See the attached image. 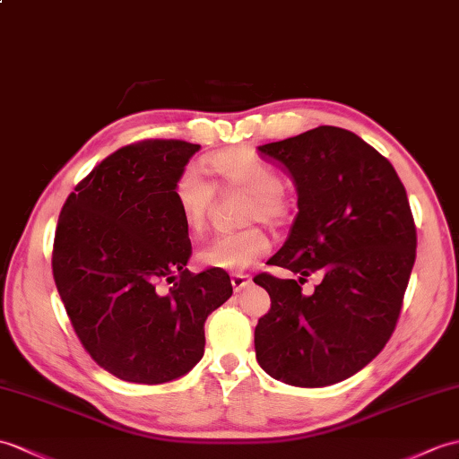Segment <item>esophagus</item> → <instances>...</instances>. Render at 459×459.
I'll use <instances>...</instances> for the list:
<instances>
[{
  "label": "esophagus",
  "mask_w": 459,
  "mask_h": 459,
  "mask_svg": "<svg viewBox=\"0 0 459 459\" xmlns=\"http://www.w3.org/2000/svg\"><path fill=\"white\" fill-rule=\"evenodd\" d=\"M230 283L234 287V291H242L244 287H248L252 283V278L248 273H232L230 275Z\"/></svg>",
  "instance_id": "obj_1"
}]
</instances>
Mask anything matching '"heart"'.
<instances>
[{"label":"heart","mask_w":459,"mask_h":459,"mask_svg":"<svg viewBox=\"0 0 459 459\" xmlns=\"http://www.w3.org/2000/svg\"><path fill=\"white\" fill-rule=\"evenodd\" d=\"M205 166L222 189L248 194L244 221L281 225L291 211V199L283 187L278 168L247 148H232L205 158ZM174 197L189 232H204L215 201V186L195 169H184L176 179ZM270 250V238L258 227L219 234L201 248L199 260L207 268L242 272Z\"/></svg>","instance_id":"b5f03b06"}]
</instances>
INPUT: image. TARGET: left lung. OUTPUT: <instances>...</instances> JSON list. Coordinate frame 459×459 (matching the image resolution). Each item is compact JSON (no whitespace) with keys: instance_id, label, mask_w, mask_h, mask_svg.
Returning a JSON list of instances; mask_svg holds the SVG:
<instances>
[{"instance_id":"1","label":"left lung","mask_w":459,"mask_h":459,"mask_svg":"<svg viewBox=\"0 0 459 459\" xmlns=\"http://www.w3.org/2000/svg\"><path fill=\"white\" fill-rule=\"evenodd\" d=\"M258 151L291 174L299 195L290 237L268 264L301 278H254L272 299L254 330L255 359L290 385H333L366 368L397 326L417 258L407 191L385 156L338 126ZM311 273L324 280L303 296L299 283Z\"/></svg>"}]
</instances>
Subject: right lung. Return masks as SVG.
<instances>
[{
  "mask_svg": "<svg viewBox=\"0 0 459 459\" xmlns=\"http://www.w3.org/2000/svg\"><path fill=\"white\" fill-rule=\"evenodd\" d=\"M197 151L176 138L126 144L60 211V299L85 351L123 381L158 385L187 374L204 358L207 316L232 295L225 270L186 268L191 242L174 186Z\"/></svg>",
  "mask_w": 459,
  "mask_h": 459,
  "instance_id": "right-lung-1",
  "label": "right lung"
}]
</instances>
